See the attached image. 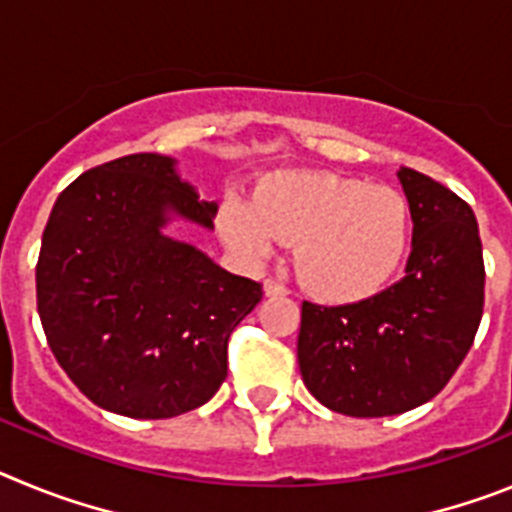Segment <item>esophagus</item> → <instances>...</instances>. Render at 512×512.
<instances>
[{
	"label": "esophagus",
	"mask_w": 512,
	"mask_h": 512,
	"mask_svg": "<svg viewBox=\"0 0 512 512\" xmlns=\"http://www.w3.org/2000/svg\"><path fill=\"white\" fill-rule=\"evenodd\" d=\"M264 295L266 297H282V295H287V289H284L279 282H274V279H266V282H264Z\"/></svg>",
	"instance_id": "34e87169"
}]
</instances>
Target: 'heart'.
Segmentation results:
<instances>
[{"instance_id": "heart-1", "label": "heart", "mask_w": 512, "mask_h": 512, "mask_svg": "<svg viewBox=\"0 0 512 512\" xmlns=\"http://www.w3.org/2000/svg\"><path fill=\"white\" fill-rule=\"evenodd\" d=\"M217 230L246 264H261L295 241V269L310 295L348 305L379 295L395 279L413 238L405 194L364 179L310 171L266 176L251 200L230 197Z\"/></svg>"}]
</instances>
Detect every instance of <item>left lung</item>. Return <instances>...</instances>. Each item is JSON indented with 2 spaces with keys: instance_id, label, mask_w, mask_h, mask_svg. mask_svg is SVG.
Returning a JSON list of instances; mask_svg holds the SVG:
<instances>
[{
  "instance_id": "obj_1",
  "label": "left lung",
  "mask_w": 512,
  "mask_h": 512,
  "mask_svg": "<svg viewBox=\"0 0 512 512\" xmlns=\"http://www.w3.org/2000/svg\"><path fill=\"white\" fill-rule=\"evenodd\" d=\"M397 182L413 210L405 277L351 305H302V382L351 418L400 415L436 397L472 348L485 305L472 207L408 166Z\"/></svg>"
}]
</instances>
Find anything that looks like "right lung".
Segmentation results:
<instances>
[{
  "mask_svg": "<svg viewBox=\"0 0 512 512\" xmlns=\"http://www.w3.org/2000/svg\"><path fill=\"white\" fill-rule=\"evenodd\" d=\"M217 202L176 158L133 153L58 194L40 246L38 312L53 356L94 405L143 420L200 408L228 377V338L261 300L176 220L212 230Z\"/></svg>",
  "mask_w": 512,
  "mask_h": 512,
  "instance_id": "1",
  "label": "right lung"
}]
</instances>
